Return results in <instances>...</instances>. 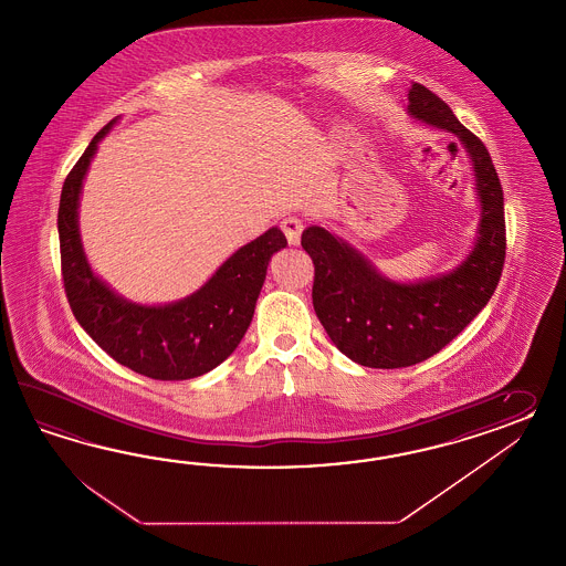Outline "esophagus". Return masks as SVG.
I'll return each mask as SVG.
<instances>
[{
	"label": "esophagus",
	"mask_w": 566,
	"mask_h": 566,
	"mask_svg": "<svg viewBox=\"0 0 566 566\" xmlns=\"http://www.w3.org/2000/svg\"><path fill=\"white\" fill-rule=\"evenodd\" d=\"M280 229H282V232L286 234L289 243L298 244L301 243V234H303V229H305V224H303V220H301V218H294V216H289V218H284V220H282Z\"/></svg>",
	"instance_id": "1"
}]
</instances>
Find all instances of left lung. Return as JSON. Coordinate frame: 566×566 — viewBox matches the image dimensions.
I'll return each mask as SVG.
<instances>
[{
    "label": "left lung",
    "instance_id": "obj_1",
    "mask_svg": "<svg viewBox=\"0 0 566 566\" xmlns=\"http://www.w3.org/2000/svg\"><path fill=\"white\" fill-rule=\"evenodd\" d=\"M408 98L416 119L455 134L472 156L480 237L451 274L398 284L322 227L303 232L301 244L315 265V313L337 350L363 367H412L443 350L489 303L506 255L503 187L486 146L427 86L412 84Z\"/></svg>",
    "mask_w": 566,
    "mask_h": 566
}]
</instances>
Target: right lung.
Returning a JSON list of instances; mask_svg holds the SVG:
<instances>
[{"label": "right lung", "mask_w": 566, "mask_h": 566, "mask_svg": "<svg viewBox=\"0 0 566 566\" xmlns=\"http://www.w3.org/2000/svg\"><path fill=\"white\" fill-rule=\"evenodd\" d=\"M107 123L80 156L63 184L57 229L63 289L84 332L113 360L158 381L193 379L227 360L253 319L268 263L286 247L280 229L241 247L196 294L175 305L129 303L92 274L77 232V199Z\"/></svg>", "instance_id": "add662e5"}]
</instances>
